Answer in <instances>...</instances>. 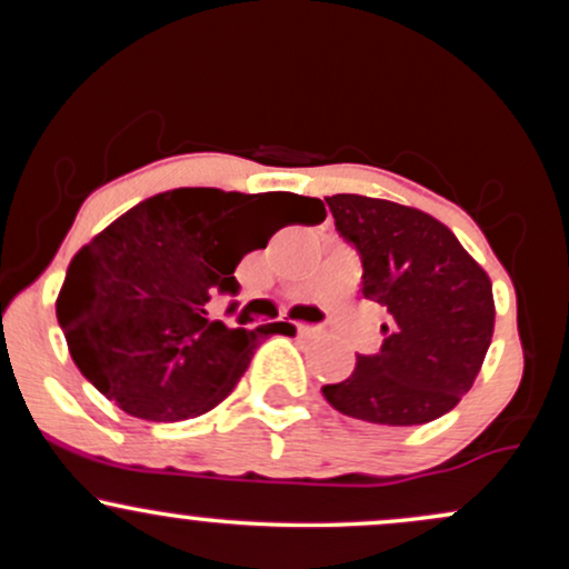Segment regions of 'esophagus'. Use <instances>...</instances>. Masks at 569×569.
I'll return each mask as SVG.
<instances>
[{"mask_svg":"<svg viewBox=\"0 0 569 569\" xmlns=\"http://www.w3.org/2000/svg\"><path fill=\"white\" fill-rule=\"evenodd\" d=\"M297 331L299 335H318L321 329H318V326H310V323H297Z\"/></svg>","mask_w":569,"mask_h":569,"instance_id":"1","label":"esophagus"}]
</instances>
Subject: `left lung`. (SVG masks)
<instances>
[{
  "mask_svg": "<svg viewBox=\"0 0 569 569\" xmlns=\"http://www.w3.org/2000/svg\"><path fill=\"white\" fill-rule=\"evenodd\" d=\"M363 264V297L388 307L382 348L356 356L326 401L375 426H422L471 390L492 342L489 276L455 232L417 208L363 194L326 198Z\"/></svg>",
  "mask_w": 569,
  "mask_h": 569,
  "instance_id": "left-lung-1",
  "label": "left lung"
}]
</instances>
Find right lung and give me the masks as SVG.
<instances>
[{
	"label": "right lung",
	"instance_id": "obj_1",
	"mask_svg": "<svg viewBox=\"0 0 569 569\" xmlns=\"http://www.w3.org/2000/svg\"><path fill=\"white\" fill-rule=\"evenodd\" d=\"M323 219L321 200L293 192L181 187L133 206L77 251L58 293L77 369L141 420L211 411L243 377L259 339L286 329H230L211 321V299L240 291L234 267L280 227Z\"/></svg>",
	"mask_w": 569,
	"mask_h": 569
}]
</instances>
